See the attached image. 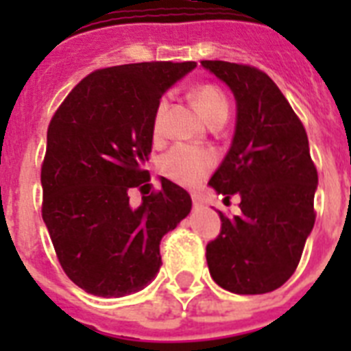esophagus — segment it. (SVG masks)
<instances>
[{"label": "esophagus", "instance_id": "34e87169", "mask_svg": "<svg viewBox=\"0 0 351 351\" xmlns=\"http://www.w3.org/2000/svg\"><path fill=\"white\" fill-rule=\"evenodd\" d=\"M191 198H193V208H195V209H198V208H202V206H204V202H202V198L198 197L197 193H193V195H191Z\"/></svg>", "mask_w": 351, "mask_h": 351}]
</instances>
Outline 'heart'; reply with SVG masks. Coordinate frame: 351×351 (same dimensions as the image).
Segmentation results:
<instances>
[{
  "label": "heart",
  "instance_id": "heart-1",
  "mask_svg": "<svg viewBox=\"0 0 351 351\" xmlns=\"http://www.w3.org/2000/svg\"><path fill=\"white\" fill-rule=\"evenodd\" d=\"M193 101L202 112L204 118L211 123L220 117L230 114V101L226 98L224 90L213 84H202L193 89ZM167 111V98H162L156 106L153 118V132L158 134L162 129V120ZM217 158L211 151L197 149L191 145H175L167 153L160 156L158 169L169 180L180 184V186H198L206 176L213 171Z\"/></svg>",
  "mask_w": 351,
  "mask_h": 351
}]
</instances>
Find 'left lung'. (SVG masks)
I'll return each instance as SVG.
<instances>
[{
  "label": "left lung",
  "mask_w": 351,
  "mask_h": 351,
  "mask_svg": "<svg viewBox=\"0 0 351 351\" xmlns=\"http://www.w3.org/2000/svg\"><path fill=\"white\" fill-rule=\"evenodd\" d=\"M237 100L231 149L209 186L240 195V215L220 213L219 237L206 245L211 277L239 295L280 288L295 273L315 224L319 176L302 121L264 71L244 63L202 60Z\"/></svg>",
  "instance_id": "left-lung-1"
}]
</instances>
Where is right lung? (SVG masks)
<instances>
[{
    "instance_id": "obj_1",
    "label": "right lung",
    "mask_w": 351,
    "mask_h": 351,
    "mask_svg": "<svg viewBox=\"0 0 351 351\" xmlns=\"http://www.w3.org/2000/svg\"><path fill=\"white\" fill-rule=\"evenodd\" d=\"M195 62H143L98 69L54 112L41 164L45 222L63 271L96 297H123L147 286L162 266L160 240L191 211L186 189H162L129 202L149 180L160 98Z\"/></svg>"
}]
</instances>
